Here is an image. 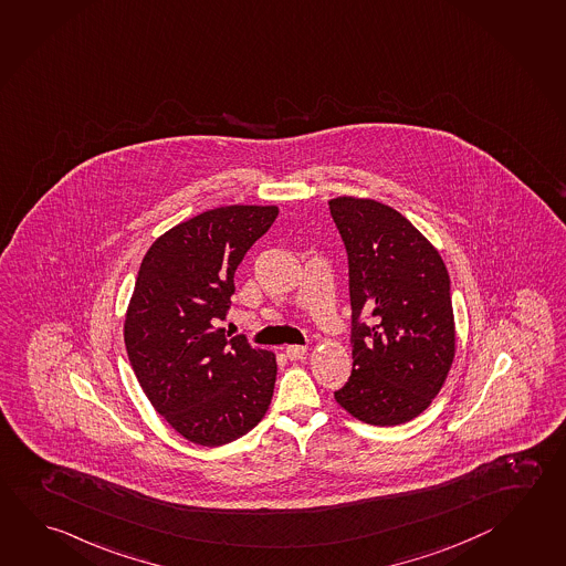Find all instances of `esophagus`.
I'll return each instance as SVG.
<instances>
[{
	"label": "esophagus",
	"instance_id": "1",
	"mask_svg": "<svg viewBox=\"0 0 566 566\" xmlns=\"http://www.w3.org/2000/svg\"><path fill=\"white\" fill-rule=\"evenodd\" d=\"M285 355H287L291 360H303L305 359V355H307V347H301V345H289L287 349H285Z\"/></svg>",
	"mask_w": 566,
	"mask_h": 566
}]
</instances>
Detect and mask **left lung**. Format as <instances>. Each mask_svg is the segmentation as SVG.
<instances>
[{"label": "left lung", "mask_w": 566, "mask_h": 566, "mask_svg": "<svg viewBox=\"0 0 566 566\" xmlns=\"http://www.w3.org/2000/svg\"><path fill=\"white\" fill-rule=\"evenodd\" d=\"M349 258L353 370L335 392L350 417L395 427L419 417L451 370L457 331L451 281L427 237L375 199H331ZM369 314V326L359 324Z\"/></svg>", "instance_id": "8db88e82"}]
</instances>
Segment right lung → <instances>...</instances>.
I'll return each instance as SVG.
<instances>
[{"mask_svg":"<svg viewBox=\"0 0 566 566\" xmlns=\"http://www.w3.org/2000/svg\"><path fill=\"white\" fill-rule=\"evenodd\" d=\"M277 206H223L171 227L147 249L125 311L124 340L145 397L187 441L233 442L271 405L277 360L229 339L233 277Z\"/></svg>","mask_w":566,"mask_h":566,"instance_id":"right-lung-1","label":"right lung"}]
</instances>
